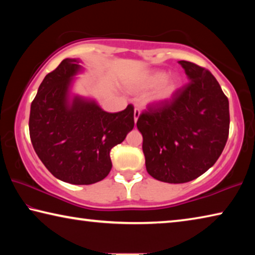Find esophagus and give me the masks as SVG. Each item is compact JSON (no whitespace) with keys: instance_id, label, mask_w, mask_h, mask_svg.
I'll use <instances>...</instances> for the list:
<instances>
[{"instance_id":"1","label":"esophagus","mask_w":255,"mask_h":255,"mask_svg":"<svg viewBox=\"0 0 255 255\" xmlns=\"http://www.w3.org/2000/svg\"><path fill=\"white\" fill-rule=\"evenodd\" d=\"M139 116H140L139 110H138V109L133 110V120H135V123H137V120H138V118H139Z\"/></svg>"}]
</instances>
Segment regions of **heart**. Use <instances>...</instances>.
I'll return each instance as SVG.
<instances>
[{
    "mask_svg": "<svg viewBox=\"0 0 255 255\" xmlns=\"http://www.w3.org/2000/svg\"><path fill=\"white\" fill-rule=\"evenodd\" d=\"M181 86L179 75L167 74L161 70H152L143 73L131 84L136 92H146L152 90L146 97V103L150 107H162L175 97Z\"/></svg>",
    "mask_w": 255,
    "mask_h": 255,
    "instance_id": "heart-1",
    "label": "heart"
}]
</instances>
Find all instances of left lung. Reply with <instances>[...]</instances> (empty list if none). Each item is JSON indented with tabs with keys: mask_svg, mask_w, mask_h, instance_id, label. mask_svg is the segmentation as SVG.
<instances>
[{
	"mask_svg": "<svg viewBox=\"0 0 255 255\" xmlns=\"http://www.w3.org/2000/svg\"><path fill=\"white\" fill-rule=\"evenodd\" d=\"M189 83L159 109L137 120L146 170L154 179L184 183L209 170L221 156L230 130L228 99L214 75L180 60Z\"/></svg>",
	"mask_w": 255,
	"mask_h": 255,
	"instance_id": "obj_1",
	"label": "left lung"
}]
</instances>
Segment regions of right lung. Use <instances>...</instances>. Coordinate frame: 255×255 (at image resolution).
<instances>
[{
  "label": "right lung",
  "mask_w": 255,
  "mask_h": 255,
  "mask_svg": "<svg viewBox=\"0 0 255 255\" xmlns=\"http://www.w3.org/2000/svg\"><path fill=\"white\" fill-rule=\"evenodd\" d=\"M79 58H66L38 89L30 108L29 131L34 150L55 178L92 184L109 174L110 150L133 128V108L110 114L91 97L73 91L84 72Z\"/></svg>",
  "instance_id": "1"
}]
</instances>
